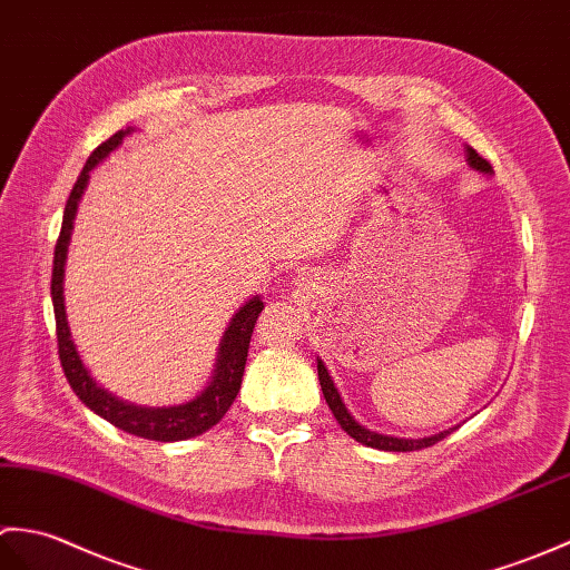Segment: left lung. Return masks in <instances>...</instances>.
I'll return each instance as SVG.
<instances>
[{"instance_id":"left-lung-1","label":"left lung","mask_w":570,"mask_h":570,"mask_svg":"<svg viewBox=\"0 0 570 570\" xmlns=\"http://www.w3.org/2000/svg\"><path fill=\"white\" fill-rule=\"evenodd\" d=\"M465 158H468V166H471L473 170L485 173V175L492 173L490 163H488L483 156H478L475 148L465 146ZM317 373H320V385H322V392H324V400H326V404H328V410L334 412V416H336V422L341 424V429H344V432H346L351 439L361 441L363 446L381 449V451H420V449H426V446H434L436 441L446 439V436L453 432V429H456V426H451V429H446V432H439V434L424 436V439H400V436H387V434L371 432V429H365L363 424H358L356 420H353L351 412L346 410L344 400H341V395H338V390H336V385H334V381H332V375H328L326 365L322 363V358H317Z\"/></svg>"}]
</instances>
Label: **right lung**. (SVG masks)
<instances>
[{
    "label": "right lung",
    "instance_id": "1",
    "mask_svg": "<svg viewBox=\"0 0 570 570\" xmlns=\"http://www.w3.org/2000/svg\"><path fill=\"white\" fill-rule=\"evenodd\" d=\"M131 129L117 131L111 138H107L102 146H97L92 150V156L87 158L80 178L75 183L72 193L68 197L66 212H62V226H60V236H58L56 256H53V275H50V297H53V312H56L58 356H60L62 373H66L75 395H78L95 414L102 416V420H107L117 429H124V432H129L134 436H144L150 441H185L207 432V429H212L226 412H229L238 390H242L250 334H253V326H256L258 314L263 312V299L258 295L250 297L246 305L234 314V320L229 322V326H226L224 338L219 344V356H217V365H214V375L209 385L189 402L173 404V407H141V404L119 400L117 395H111V392H107L105 387H99L95 383V377L85 368L80 353L75 348V341L70 336V326L66 320V297H62V277H66V256H68L75 212H78L80 197L85 193L87 180H90V170L99 160H105L111 150L124 141V136Z\"/></svg>",
    "mask_w": 570,
    "mask_h": 570
}]
</instances>
